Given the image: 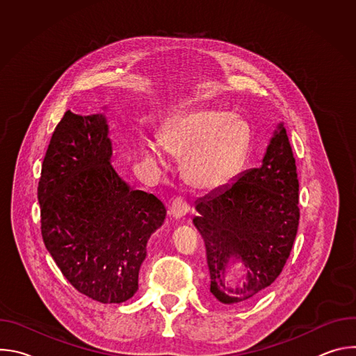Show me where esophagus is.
I'll use <instances>...</instances> for the list:
<instances>
[{
  "mask_svg": "<svg viewBox=\"0 0 356 356\" xmlns=\"http://www.w3.org/2000/svg\"><path fill=\"white\" fill-rule=\"evenodd\" d=\"M188 211V204L186 202L184 198L181 197H175L172 201H170V207H169V214L176 218V220H180L183 218Z\"/></svg>",
  "mask_w": 356,
  "mask_h": 356,
  "instance_id": "34e87169",
  "label": "esophagus"
}]
</instances>
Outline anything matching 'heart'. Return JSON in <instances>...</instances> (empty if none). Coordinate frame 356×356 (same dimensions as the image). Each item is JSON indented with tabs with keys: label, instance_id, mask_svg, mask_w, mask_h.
Returning a JSON list of instances; mask_svg holds the SVG:
<instances>
[{
	"label": "heart",
	"instance_id": "obj_1",
	"mask_svg": "<svg viewBox=\"0 0 356 356\" xmlns=\"http://www.w3.org/2000/svg\"><path fill=\"white\" fill-rule=\"evenodd\" d=\"M249 139L248 127L220 110L190 111L162 134V143L170 154L186 158L183 166L186 181L204 193L222 188L238 175ZM142 154L152 165H166L156 143L145 142Z\"/></svg>",
	"mask_w": 356,
	"mask_h": 356
}]
</instances>
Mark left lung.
Returning a JSON list of instances; mask_svg holds the SVG:
<instances>
[{
  "label": "left lung",
  "instance_id": "1",
  "mask_svg": "<svg viewBox=\"0 0 356 356\" xmlns=\"http://www.w3.org/2000/svg\"><path fill=\"white\" fill-rule=\"evenodd\" d=\"M195 210L193 222L206 243L210 291L224 304L252 301L282 273L298 228L297 169L283 124L261 168L197 200ZM229 261H241L245 270L231 286Z\"/></svg>",
  "mask_w": 356,
  "mask_h": 356
}]
</instances>
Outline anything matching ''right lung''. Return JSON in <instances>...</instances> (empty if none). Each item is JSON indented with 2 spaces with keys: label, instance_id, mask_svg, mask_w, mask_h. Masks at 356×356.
<instances>
[{
  "label": "right lung",
  "instance_id": "obj_1",
  "mask_svg": "<svg viewBox=\"0 0 356 356\" xmlns=\"http://www.w3.org/2000/svg\"><path fill=\"white\" fill-rule=\"evenodd\" d=\"M111 156L106 117L66 111L38 186L46 249L76 290L106 304L136 293L147 239L166 217L158 197L118 176Z\"/></svg>",
  "mask_w": 356,
  "mask_h": 356
}]
</instances>
